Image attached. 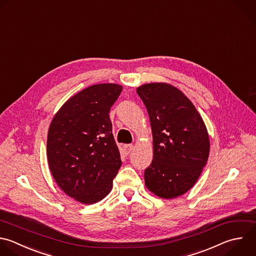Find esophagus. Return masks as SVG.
Returning a JSON list of instances; mask_svg holds the SVG:
<instances>
[{"label":"esophagus","instance_id":"1","mask_svg":"<svg viewBox=\"0 0 256 256\" xmlns=\"http://www.w3.org/2000/svg\"><path fill=\"white\" fill-rule=\"evenodd\" d=\"M133 150V145L132 144H125L123 145V151L126 155H128L131 151Z\"/></svg>","mask_w":256,"mask_h":256}]
</instances>
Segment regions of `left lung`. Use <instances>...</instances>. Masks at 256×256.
I'll use <instances>...</instances> for the list:
<instances>
[{
  "label": "left lung",
  "mask_w": 256,
  "mask_h": 256,
  "mask_svg": "<svg viewBox=\"0 0 256 256\" xmlns=\"http://www.w3.org/2000/svg\"><path fill=\"white\" fill-rule=\"evenodd\" d=\"M136 91L147 109L153 136L145 185L164 199L183 195L196 183L209 156L204 121L192 102L170 84H144Z\"/></svg>",
  "instance_id": "8db88e82"
}]
</instances>
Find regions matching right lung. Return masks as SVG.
I'll return each instance as SVG.
<instances>
[{"mask_svg": "<svg viewBox=\"0 0 256 256\" xmlns=\"http://www.w3.org/2000/svg\"><path fill=\"white\" fill-rule=\"evenodd\" d=\"M123 87L96 84L72 96L48 131L47 158L59 187L83 204L102 200L122 164L109 112Z\"/></svg>", "mask_w": 256, "mask_h": 256, "instance_id": "obj_1", "label": "right lung"}]
</instances>
